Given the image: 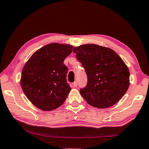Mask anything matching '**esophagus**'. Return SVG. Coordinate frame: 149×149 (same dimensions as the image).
<instances>
[{"mask_svg":"<svg viewBox=\"0 0 149 149\" xmlns=\"http://www.w3.org/2000/svg\"><path fill=\"white\" fill-rule=\"evenodd\" d=\"M73 86H74V87H76L77 86V82L74 81V83H73Z\"/></svg>","mask_w":149,"mask_h":149,"instance_id":"obj_1","label":"esophagus"}]
</instances>
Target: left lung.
Returning <instances> with one entry per match:
<instances>
[{"instance_id":"1","label":"left lung","mask_w":149,"mask_h":149,"mask_svg":"<svg viewBox=\"0 0 149 149\" xmlns=\"http://www.w3.org/2000/svg\"><path fill=\"white\" fill-rule=\"evenodd\" d=\"M73 52L87 77L80 94L95 107L107 108L117 103L129 86V70L113 49L97 44L75 47Z\"/></svg>"}]
</instances>
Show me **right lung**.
<instances>
[{"mask_svg":"<svg viewBox=\"0 0 149 149\" xmlns=\"http://www.w3.org/2000/svg\"><path fill=\"white\" fill-rule=\"evenodd\" d=\"M73 48L69 44H48L33 54L24 67L21 87L28 100L40 109H55L67 98L71 87L63 61Z\"/></svg>","mask_w":149,"mask_h":149,"instance_id":"right-lung-1","label":"right lung"}]
</instances>
